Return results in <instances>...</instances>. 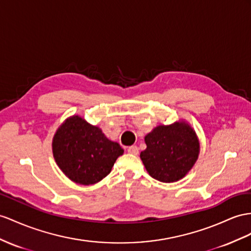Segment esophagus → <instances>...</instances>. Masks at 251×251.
<instances>
[{
  "label": "esophagus",
  "instance_id": "obj_1",
  "mask_svg": "<svg viewBox=\"0 0 251 251\" xmlns=\"http://www.w3.org/2000/svg\"><path fill=\"white\" fill-rule=\"evenodd\" d=\"M127 151L131 153V155H138L139 153V149L136 146V145H132V146H129L127 149Z\"/></svg>",
  "mask_w": 251,
  "mask_h": 251
}]
</instances>
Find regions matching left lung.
I'll return each instance as SVG.
<instances>
[{
	"mask_svg": "<svg viewBox=\"0 0 251 251\" xmlns=\"http://www.w3.org/2000/svg\"><path fill=\"white\" fill-rule=\"evenodd\" d=\"M146 150L140 157L149 174L161 182L183 178L195 164L199 142L195 131L185 122L157 126L145 136Z\"/></svg>",
	"mask_w": 251,
	"mask_h": 251,
	"instance_id": "left-lung-1",
	"label": "left lung"
}]
</instances>
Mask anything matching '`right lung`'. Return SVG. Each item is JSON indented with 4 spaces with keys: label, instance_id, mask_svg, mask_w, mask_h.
Listing matches in <instances>:
<instances>
[{
    "label": "right lung",
    "instance_id": "obj_1",
    "mask_svg": "<svg viewBox=\"0 0 251 251\" xmlns=\"http://www.w3.org/2000/svg\"><path fill=\"white\" fill-rule=\"evenodd\" d=\"M52 146L55 161L63 174L83 185L105 178L124 152L119 143L107 139L101 129L79 115L64 121L55 133Z\"/></svg>",
    "mask_w": 251,
    "mask_h": 251
}]
</instances>
